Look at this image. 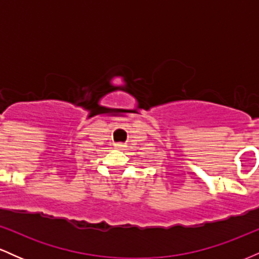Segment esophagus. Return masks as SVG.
<instances>
[{
    "mask_svg": "<svg viewBox=\"0 0 259 259\" xmlns=\"http://www.w3.org/2000/svg\"><path fill=\"white\" fill-rule=\"evenodd\" d=\"M121 146H123V145H120V144L117 145V147H121Z\"/></svg>",
    "mask_w": 259,
    "mask_h": 259,
    "instance_id": "34e87169",
    "label": "esophagus"
}]
</instances>
